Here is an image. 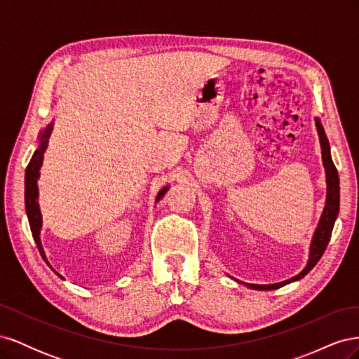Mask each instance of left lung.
I'll use <instances>...</instances> for the list:
<instances>
[{
	"label": "left lung",
	"mask_w": 359,
	"mask_h": 359,
	"mask_svg": "<svg viewBox=\"0 0 359 359\" xmlns=\"http://www.w3.org/2000/svg\"><path fill=\"white\" fill-rule=\"evenodd\" d=\"M316 121V128H318V135H319V140H320V148H322V161H323V168H325V175H327V202H325V208L323 212L320 215V220L318 223L316 231H314L313 240L310 244V256H309V262L304 268L301 273L295 277H292L289 280L280 281V283H274V285H252V283H240L245 285L250 289L255 290H274L278 289L285 285L292 283V281L302 278L306 274H309L311 268L319 262V259L322 257L325 248H327L330 238L332 233V227L334 223L337 220V215H339V210H340V180H339V172H337L334 161L331 158V151H330V142L328 137L325 135L323 126L320 124L319 118H314Z\"/></svg>",
	"instance_id": "1"
}]
</instances>
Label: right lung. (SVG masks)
<instances>
[{"label":"right lung","mask_w":359,"mask_h":359,"mask_svg":"<svg viewBox=\"0 0 359 359\" xmlns=\"http://www.w3.org/2000/svg\"><path fill=\"white\" fill-rule=\"evenodd\" d=\"M52 128H53V123L48 124V127L45 130H41L40 136H39V147L34 151V154H32L28 166H27V172H25V210H27V217H28V223L31 227V233L32 238H34V241L37 244L39 252L41 255V257L45 259V262L50 266V264L48 262L46 255H45V250H43L41 241H40V231H41V212H40V206H39V187H37V180L40 177V168L43 165V156H45V151L48 149V144H49V137L52 133ZM169 190V186L163 187L157 198L156 202H158L163 196H165L166 191ZM52 268V266H50ZM53 273H55L58 277H61L55 269L52 268ZM62 278V277H61Z\"/></svg>","instance_id":"1"}]
</instances>
